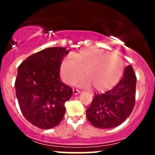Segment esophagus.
I'll return each instance as SVG.
<instances>
[{
    "label": "esophagus",
    "mask_w": 155,
    "mask_h": 155,
    "mask_svg": "<svg viewBox=\"0 0 155 155\" xmlns=\"http://www.w3.org/2000/svg\"><path fill=\"white\" fill-rule=\"evenodd\" d=\"M79 93H81V91L78 90V89H73V94H79Z\"/></svg>",
    "instance_id": "esophagus-1"
}]
</instances>
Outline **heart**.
<instances>
[{
	"instance_id": "b5f03b06",
	"label": "heart",
	"mask_w": 155,
	"mask_h": 155,
	"mask_svg": "<svg viewBox=\"0 0 155 155\" xmlns=\"http://www.w3.org/2000/svg\"><path fill=\"white\" fill-rule=\"evenodd\" d=\"M124 70V62L119 56L100 48H90L76 53L73 58L65 57L60 64L62 79L68 85H74L83 76L87 77L79 81L80 85H93L98 91L112 88L119 80Z\"/></svg>"
}]
</instances>
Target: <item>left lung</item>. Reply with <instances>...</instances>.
<instances>
[{"label":"left lung","mask_w":155,"mask_h":155,"mask_svg":"<svg viewBox=\"0 0 155 155\" xmlns=\"http://www.w3.org/2000/svg\"><path fill=\"white\" fill-rule=\"evenodd\" d=\"M137 76L131 65L127 66L122 79L111 90L95 94L86 110L87 118L95 127H116L128 118L136 101Z\"/></svg>","instance_id":"obj_1"}]
</instances>
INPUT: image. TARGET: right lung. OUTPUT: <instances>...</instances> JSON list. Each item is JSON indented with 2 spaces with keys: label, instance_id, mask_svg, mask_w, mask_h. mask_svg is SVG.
Wrapping results in <instances>:
<instances>
[{
  "label": "right lung",
  "instance_id": "1",
  "mask_svg": "<svg viewBox=\"0 0 155 155\" xmlns=\"http://www.w3.org/2000/svg\"><path fill=\"white\" fill-rule=\"evenodd\" d=\"M66 48H45L28 57L18 68L15 87L25 118L41 129L58 126L73 89L60 80V64Z\"/></svg>",
  "mask_w": 155,
  "mask_h": 155
}]
</instances>
